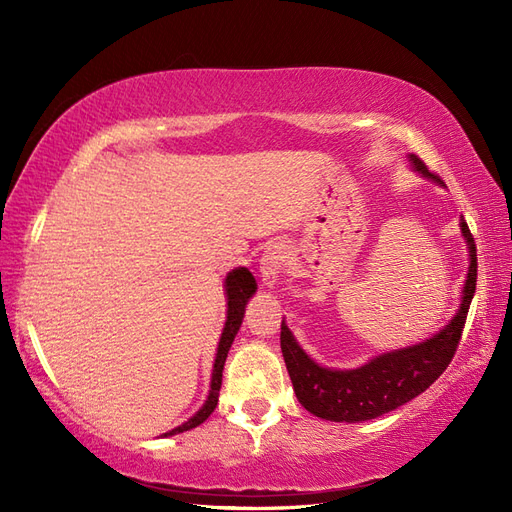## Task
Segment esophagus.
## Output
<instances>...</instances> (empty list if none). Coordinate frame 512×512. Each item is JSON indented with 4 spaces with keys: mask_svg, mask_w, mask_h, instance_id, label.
Wrapping results in <instances>:
<instances>
[{
    "mask_svg": "<svg viewBox=\"0 0 512 512\" xmlns=\"http://www.w3.org/2000/svg\"><path fill=\"white\" fill-rule=\"evenodd\" d=\"M286 265V247L284 245H271L269 250L260 258V277L262 286L275 288L277 280H280V273Z\"/></svg>",
    "mask_w": 512,
    "mask_h": 512,
    "instance_id": "34e87169",
    "label": "esophagus"
}]
</instances>
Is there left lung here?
Here are the masks:
<instances>
[{
	"mask_svg": "<svg viewBox=\"0 0 512 512\" xmlns=\"http://www.w3.org/2000/svg\"><path fill=\"white\" fill-rule=\"evenodd\" d=\"M408 160L416 173H421L433 183L444 185V181L438 175H433L425 162L414 156V153ZM459 226L470 252V267L466 284H463L461 290V303L451 322H446L429 339H423V342L414 346L378 354L356 369H331L318 365L299 346L297 339L286 327V322L282 320L280 342L286 369L299 404L307 412L335 423L369 421V418H378L408 404L410 399L427 391L440 378L448 363L453 361L476 290L474 237L466 220H461Z\"/></svg>",
	"mask_w": 512,
	"mask_h": 512,
	"instance_id": "1",
	"label": "left lung"
}]
</instances>
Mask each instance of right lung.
<instances>
[{"mask_svg":"<svg viewBox=\"0 0 512 512\" xmlns=\"http://www.w3.org/2000/svg\"><path fill=\"white\" fill-rule=\"evenodd\" d=\"M224 288H226V307H228L226 309V324H224V331H222L220 344H218V354H215V361H213L211 391L207 395V401L203 404V408H200L192 418H188V421H185L183 425L166 431L164 436H177V433H183V431L198 427L200 423L207 421L211 412L215 410V406H218L226 356H228V350H230L232 342H235V335H237L241 322H243L245 305H247V301L254 297V292H256L258 286H256V280H254V275L250 271H247L245 267H237L226 275Z\"/></svg>","mask_w":512,"mask_h":512,"instance_id":"1","label":"right lung"}]
</instances>
